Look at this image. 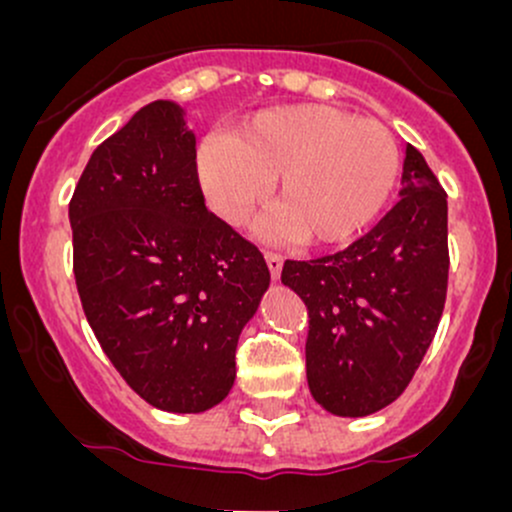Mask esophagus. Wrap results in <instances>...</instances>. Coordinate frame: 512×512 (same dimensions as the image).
Masks as SVG:
<instances>
[{
    "instance_id": "esophagus-1",
    "label": "esophagus",
    "mask_w": 512,
    "mask_h": 512,
    "mask_svg": "<svg viewBox=\"0 0 512 512\" xmlns=\"http://www.w3.org/2000/svg\"><path fill=\"white\" fill-rule=\"evenodd\" d=\"M264 260H267V267H269V274H272V279H279L281 264H284V260H281L276 252H264Z\"/></svg>"
}]
</instances>
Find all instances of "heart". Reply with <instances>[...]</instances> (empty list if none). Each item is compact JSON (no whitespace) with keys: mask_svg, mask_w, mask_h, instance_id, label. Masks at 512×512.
<instances>
[{"mask_svg":"<svg viewBox=\"0 0 512 512\" xmlns=\"http://www.w3.org/2000/svg\"><path fill=\"white\" fill-rule=\"evenodd\" d=\"M399 149L390 129L332 105H286L252 115L231 139H204L197 180L219 219L238 226L276 181L279 211L269 231L344 243L368 226L390 199Z\"/></svg>","mask_w":512,"mask_h":512,"instance_id":"obj_1","label":"heart"}]
</instances>
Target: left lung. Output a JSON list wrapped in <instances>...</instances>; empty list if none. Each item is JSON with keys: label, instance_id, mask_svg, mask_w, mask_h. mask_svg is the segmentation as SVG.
Masks as SVG:
<instances>
[{"label": "left lung", "instance_id": "left-lung-1", "mask_svg": "<svg viewBox=\"0 0 512 512\" xmlns=\"http://www.w3.org/2000/svg\"><path fill=\"white\" fill-rule=\"evenodd\" d=\"M378 226L317 260H286L281 284L308 308L305 373L315 402L368 416L407 390L448 293V195L407 146L402 192Z\"/></svg>", "mask_w": 512, "mask_h": 512}]
</instances>
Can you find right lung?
Returning a JSON list of instances; mask_svg holds the SVG:
<instances>
[{"instance_id": "right-lung-1", "label": "right lung", "mask_w": 512, "mask_h": 512, "mask_svg": "<svg viewBox=\"0 0 512 512\" xmlns=\"http://www.w3.org/2000/svg\"><path fill=\"white\" fill-rule=\"evenodd\" d=\"M69 223L86 320L125 383L175 414L226 399L269 269L204 204L180 105H144L93 151Z\"/></svg>"}]
</instances>
